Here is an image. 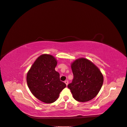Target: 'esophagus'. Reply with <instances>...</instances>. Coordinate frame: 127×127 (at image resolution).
I'll return each instance as SVG.
<instances>
[{
	"label": "esophagus",
	"mask_w": 127,
	"mask_h": 127,
	"mask_svg": "<svg viewBox=\"0 0 127 127\" xmlns=\"http://www.w3.org/2000/svg\"><path fill=\"white\" fill-rule=\"evenodd\" d=\"M64 83L66 84V85L67 86L68 84V80H65V81H64Z\"/></svg>",
	"instance_id": "obj_1"
}]
</instances>
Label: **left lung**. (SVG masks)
Segmentation results:
<instances>
[{
  "label": "left lung",
  "mask_w": 127,
  "mask_h": 127,
  "mask_svg": "<svg viewBox=\"0 0 127 127\" xmlns=\"http://www.w3.org/2000/svg\"><path fill=\"white\" fill-rule=\"evenodd\" d=\"M74 75L72 83L68 87L75 99L85 102L94 98L100 91L103 76L98 68L84 58L75 60L71 64Z\"/></svg>",
  "instance_id": "8db88e82"
}]
</instances>
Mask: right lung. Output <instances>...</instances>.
Here are the masks:
<instances>
[{
	"instance_id": "obj_1",
	"label": "right lung",
	"mask_w": 127,
	"mask_h": 127,
	"mask_svg": "<svg viewBox=\"0 0 127 127\" xmlns=\"http://www.w3.org/2000/svg\"><path fill=\"white\" fill-rule=\"evenodd\" d=\"M57 60L52 55L39 56L30 68L26 81L30 91L41 101L51 103L58 98L60 92L66 87L60 80V75L55 70Z\"/></svg>"
}]
</instances>
